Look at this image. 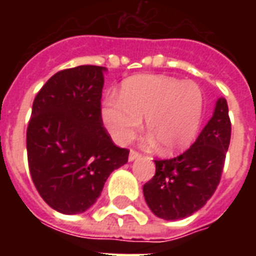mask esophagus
I'll list each match as a JSON object with an SVG mask.
<instances>
[{"label": "esophagus", "mask_w": 256, "mask_h": 256, "mask_svg": "<svg viewBox=\"0 0 256 256\" xmlns=\"http://www.w3.org/2000/svg\"><path fill=\"white\" fill-rule=\"evenodd\" d=\"M141 154H140L138 150H130V154H128V160L132 162V160H136V159H138V158H141Z\"/></svg>", "instance_id": "esophagus-1"}]
</instances>
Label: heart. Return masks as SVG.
<instances>
[{"mask_svg":"<svg viewBox=\"0 0 256 256\" xmlns=\"http://www.w3.org/2000/svg\"><path fill=\"white\" fill-rule=\"evenodd\" d=\"M203 112L198 84L164 75H138L123 84L119 98L108 97L102 122L112 140L128 144L141 128L152 136L163 152H177L192 142Z\"/></svg>","mask_w":256,"mask_h":256,"instance_id":"b5f03b06","label":"heart"}]
</instances>
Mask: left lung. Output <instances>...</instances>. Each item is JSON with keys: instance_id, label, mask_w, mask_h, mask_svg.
I'll use <instances>...</instances> for the list:
<instances>
[{"instance_id": "obj_1", "label": "left lung", "mask_w": 256, "mask_h": 256, "mask_svg": "<svg viewBox=\"0 0 256 256\" xmlns=\"http://www.w3.org/2000/svg\"><path fill=\"white\" fill-rule=\"evenodd\" d=\"M230 133L228 102L220 98L214 115L190 148L172 159H156L155 176L142 188L156 216L182 220L208 202L220 185Z\"/></svg>"}]
</instances>
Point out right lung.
<instances>
[{
  "label": "right lung",
  "mask_w": 256,
  "mask_h": 256,
  "mask_svg": "<svg viewBox=\"0 0 256 256\" xmlns=\"http://www.w3.org/2000/svg\"><path fill=\"white\" fill-rule=\"evenodd\" d=\"M104 70H62L32 102L26 138L31 180L40 196L63 214L92 207L110 174L128 163V150L114 144L101 118Z\"/></svg>",
  "instance_id": "1"
}]
</instances>
